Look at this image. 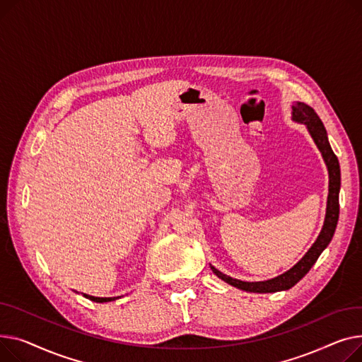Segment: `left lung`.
<instances>
[{
  "mask_svg": "<svg viewBox=\"0 0 362 362\" xmlns=\"http://www.w3.org/2000/svg\"><path fill=\"white\" fill-rule=\"evenodd\" d=\"M292 118L298 122H303L307 125V129L314 139L317 147L320 148V152L325 158V162L329 169V197H327V210H326V219L323 229L318 235L317 241L313 244V247L308 250L305 256L296 263L291 270L285 272L284 274L278 276V278L264 281V282H243L238 279H232L230 276L223 274L214 266H210L211 272H214L219 279L225 281L226 284L240 288L247 292H276L292 288L296 282H300L304 276L310 272L313 264L317 262L318 256L323 252V250L329 245V243L333 238V233L337 225L339 219V189H341V168H339L337 156L333 153L327 133L322 119L318 118L315 111L304 102H296L292 106Z\"/></svg>",
  "mask_w": 362,
  "mask_h": 362,
  "instance_id": "8db88e82",
  "label": "left lung"
}]
</instances>
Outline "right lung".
<instances>
[{
	"mask_svg": "<svg viewBox=\"0 0 362 362\" xmlns=\"http://www.w3.org/2000/svg\"><path fill=\"white\" fill-rule=\"evenodd\" d=\"M84 296H88V295H84ZM89 298L92 301H95V303H108V301H114L115 300V298H98V296H90V295H89Z\"/></svg>",
	"mask_w": 362,
	"mask_h": 362,
	"instance_id": "add662e5",
	"label": "right lung"
}]
</instances>
